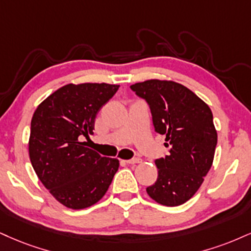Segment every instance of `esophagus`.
<instances>
[{
  "mask_svg": "<svg viewBox=\"0 0 251 251\" xmlns=\"http://www.w3.org/2000/svg\"><path fill=\"white\" fill-rule=\"evenodd\" d=\"M126 164L128 165H134V164H140L141 159L140 158H134V159H129V160H125Z\"/></svg>",
  "mask_w": 251,
  "mask_h": 251,
  "instance_id": "34e87169",
  "label": "esophagus"
}]
</instances>
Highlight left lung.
Segmentation results:
<instances>
[{
  "label": "left lung",
  "mask_w": 251,
  "mask_h": 251,
  "mask_svg": "<svg viewBox=\"0 0 251 251\" xmlns=\"http://www.w3.org/2000/svg\"><path fill=\"white\" fill-rule=\"evenodd\" d=\"M131 89L149 102L155 131L166 135L170 149V154L155 161L158 179L147 194L162 206H180L199 191L213 165L217 132L212 110L173 80L149 79Z\"/></svg>",
  "instance_id": "1"
}]
</instances>
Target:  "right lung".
Wrapping results in <instances>:
<instances>
[{"mask_svg":"<svg viewBox=\"0 0 251 251\" xmlns=\"http://www.w3.org/2000/svg\"><path fill=\"white\" fill-rule=\"evenodd\" d=\"M119 86L66 84L35 110L30 161L43 186L66 208L84 209L97 203L119 168V160L100 156L80 141L93 134L97 114Z\"/></svg>","mask_w":251,"mask_h":251,"instance_id":"obj_1","label":"right lung"}]
</instances>
